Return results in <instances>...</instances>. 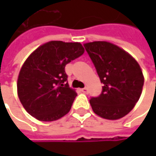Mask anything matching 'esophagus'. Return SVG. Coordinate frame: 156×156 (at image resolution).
<instances>
[{
	"label": "esophagus",
	"instance_id": "esophagus-1",
	"mask_svg": "<svg viewBox=\"0 0 156 156\" xmlns=\"http://www.w3.org/2000/svg\"><path fill=\"white\" fill-rule=\"evenodd\" d=\"M81 91H82L83 93H85V94H87V92H88V88H87V87H85L84 88H82V89H81Z\"/></svg>",
	"mask_w": 156,
	"mask_h": 156
}]
</instances>
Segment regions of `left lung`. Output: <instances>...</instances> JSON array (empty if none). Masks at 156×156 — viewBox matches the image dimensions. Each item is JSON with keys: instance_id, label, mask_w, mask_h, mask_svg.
Instances as JSON below:
<instances>
[{"instance_id": "1", "label": "left lung", "mask_w": 156, "mask_h": 156, "mask_svg": "<svg viewBox=\"0 0 156 156\" xmlns=\"http://www.w3.org/2000/svg\"><path fill=\"white\" fill-rule=\"evenodd\" d=\"M103 83L98 97L89 102L99 116L115 120L127 115L138 101L144 86L139 64L124 49L107 41L84 44Z\"/></svg>"}]
</instances>
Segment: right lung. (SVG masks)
<instances>
[{
	"instance_id": "obj_1",
	"label": "right lung",
	"mask_w": 156,
	"mask_h": 156,
	"mask_svg": "<svg viewBox=\"0 0 156 156\" xmlns=\"http://www.w3.org/2000/svg\"><path fill=\"white\" fill-rule=\"evenodd\" d=\"M83 53L78 42L49 41L30 55L20 71L17 88L30 115L49 122L69 112L77 93L68 84L65 67Z\"/></svg>"
}]
</instances>
